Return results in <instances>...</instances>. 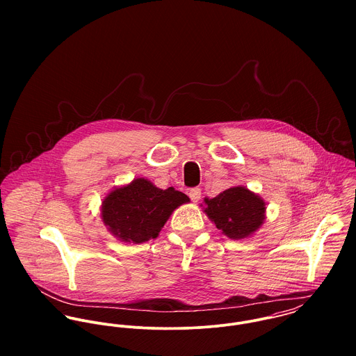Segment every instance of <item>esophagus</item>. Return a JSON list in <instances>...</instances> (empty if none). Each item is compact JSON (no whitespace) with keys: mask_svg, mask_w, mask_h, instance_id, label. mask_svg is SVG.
I'll use <instances>...</instances> for the list:
<instances>
[{"mask_svg":"<svg viewBox=\"0 0 356 356\" xmlns=\"http://www.w3.org/2000/svg\"><path fill=\"white\" fill-rule=\"evenodd\" d=\"M189 197L193 203H197L200 199H202V189L199 188H193L189 191Z\"/></svg>","mask_w":356,"mask_h":356,"instance_id":"1","label":"esophagus"}]
</instances>
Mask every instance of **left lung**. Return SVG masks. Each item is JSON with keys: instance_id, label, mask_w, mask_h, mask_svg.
<instances>
[{"instance_id": "1", "label": "left lung", "mask_w": 356, "mask_h": 356, "mask_svg": "<svg viewBox=\"0 0 356 356\" xmlns=\"http://www.w3.org/2000/svg\"><path fill=\"white\" fill-rule=\"evenodd\" d=\"M203 209L215 226L232 240L252 236L266 219L264 200L245 186L226 189L213 199L205 197Z\"/></svg>"}]
</instances>
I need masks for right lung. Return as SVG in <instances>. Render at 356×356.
<instances>
[{"label": "right lung", "instance_id": "right-lung-1", "mask_svg": "<svg viewBox=\"0 0 356 356\" xmlns=\"http://www.w3.org/2000/svg\"><path fill=\"white\" fill-rule=\"evenodd\" d=\"M189 202L174 188L163 191L145 178H137L106 195L102 204V222L120 241L141 244L156 238L172 211Z\"/></svg>", "mask_w": 356, "mask_h": 356}]
</instances>
